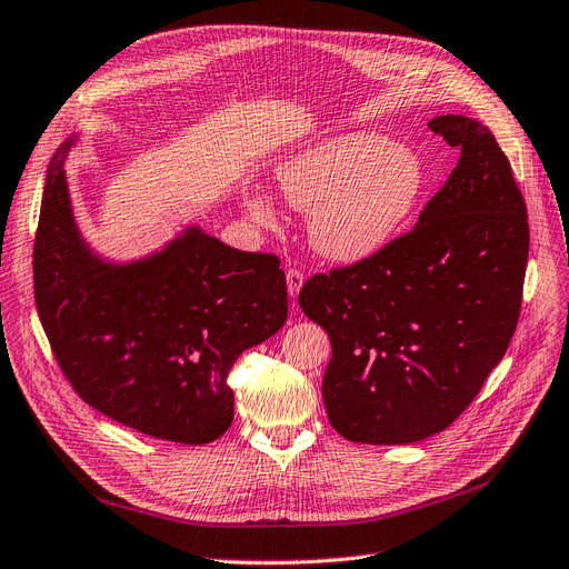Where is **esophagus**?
I'll use <instances>...</instances> for the list:
<instances>
[{
  "label": "esophagus",
  "instance_id": "obj_1",
  "mask_svg": "<svg viewBox=\"0 0 569 569\" xmlns=\"http://www.w3.org/2000/svg\"><path fill=\"white\" fill-rule=\"evenodd\" d=\"M286 286H288V295L290 298H298L302 286H305V274L300 269H288L286 271Z\"/></svg>",
  "mask_w": 569,
  "mask_h": 569
}]
</instances>
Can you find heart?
I'll use <instances>...</instances> for the list:
<instances>
[{
	"instance_id": "heart-1",
	"label": "heart",
	"mask_w": 569,
	"mask_h": 569,
	"mask_svg": "<svg viewBox=\"0 0 569 569\" xmlns=\"http://www.w3.org/2000/svg\"><path fill=\"white\" fill-rule=\"evenodd\" d=\"M283 200L307 216L318 256L360 264L381 256L413 223L428 192V164L381 132L320 139L277 164ZM260 228L277 226L274 197L253 188L243 200Z\"/></svg>"
}]
</instances>
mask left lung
I'll return each instance as SVG.
<instances>
[{
  "mask_svg": "<svg viewBox=\"0 0 569 569\" xmlns=\"http://www.w3.org/2000/svg\"><path fill=\"white\" fill-rule=\"evenodd\" d=\"M428 128L460 160L413 230L300 292L332 341L323 400L349 441L447 430L502 360L521 311L530 230L507 156L475 118L447 113Z\"/></svg>",
  "mask_w": 569,
  "mask_h": 569,
  "instance_id": "obj_1",
  "label": "left lung"
}]
</instances>
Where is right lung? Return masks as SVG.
I'll list each match as a JSON object with an SVG mask.
<instances>
[{"instance_id":"1","label":"right lung","mask_w":569,"mask_h":569,"mask_svg":"<svg viewBox=\"0 0 569 569\" xmlns=\"http://www.w3.org/2000/svg\"><path fill=\"white\" fill-rule=\"evenodd\" d=\"M67 137L48 164L34 239V300L73 390L156 439L209 443L234 418L228 372L288 318L277 256L243 253L200 226L132 260L94 251L73 216Z\"/></svg>"}]
</instances>
